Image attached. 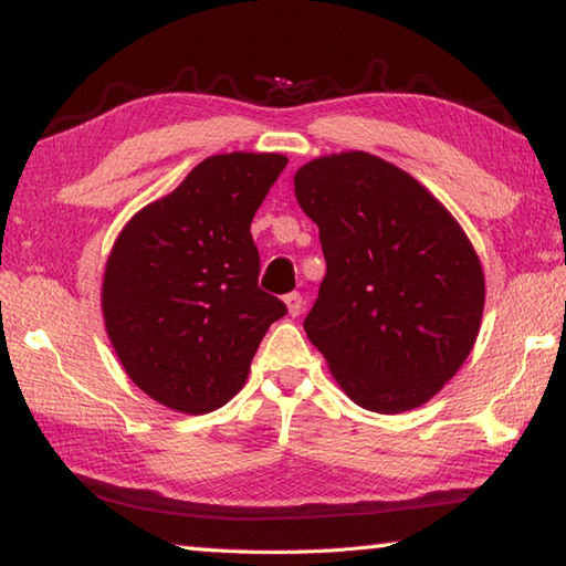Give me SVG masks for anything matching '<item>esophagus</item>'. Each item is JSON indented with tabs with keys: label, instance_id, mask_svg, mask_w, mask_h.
I'll return each instance as SVG.
<instances>
[{
	"label": "esophagus",
	"instance_id": "esophagus-1",
	"mask_svg": "<svg viewBox=\"0 0 566 566\" xmlns=\"http://www.w3.org/2000/svg\"><path fill=\"white\" fill-rule=\"evenodd\" d=\"M284 304H286V312H290V317H300L302 310H304L302 294H296V292L286 294V296H284Z\"/></svg>",
	"mask_w": 566,
	"mask_h": 566
}]
</instances>
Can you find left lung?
Wrapping results in <instances>:
<instances>
[{
    "label": "left lung",
    "mask_w": 566,
    "mask_h": 566,
    "mask_svg": "<svg viewBox=\"0 0 566 566\" xmlns=\"http://www.w3.org/2000/svg\"><path fill=\"white\" fill-rule=\"evenodd\" d=\"M294 195L327 260L306 337L354 405L421 407L482 324L484 270L464 229L405 169L357 149L306 161Z\"/></svg>",
    "instance_id": "1"
}]
</instances>
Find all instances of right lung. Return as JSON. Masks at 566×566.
<instances>
[{
    "label": "right lung",
    "instance_id": "obj_1",
    "mask_svg": "<svg viewBox=\"0 0 566 566\" xmlns=\"http://www.w3.org/2000/svg\"><path fill=\"white\" fill-rule=\"evenodd\" d=\"M286 167L274 151L214 155L142 207L107 256L104 329L127 377L181 415L224 407L286 314L256 286L254 212Z\"/></svg>",
    "mask_w": 566,
    "mask_h": 566
}]
</instances>
